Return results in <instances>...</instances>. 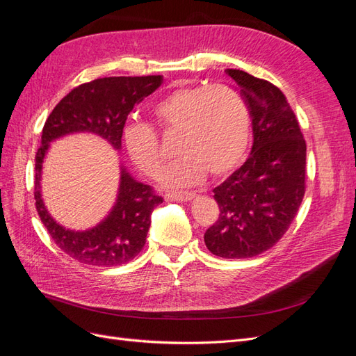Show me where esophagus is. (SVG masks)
<instances>
[{
    "label": "esophagus",
    "mask_w": 356,
    "mask_h": 356,
    "mask_svg": "<svg viewBox=\"0 0 356 356\" xmlns=\"http://www.w3.org/2000/svg\"><path fill=\"white\" fill-rule=\"evenodd\" d=\"M195 197L193 191H168L165 193V199L168 202H187Z\"/></svg>",
    "instance_id": "1"
}]
</instances>
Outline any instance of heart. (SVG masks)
Masks as SVG:
<instances>
[{
    "instance_id": "heart-1",
    "label": "heart",
    "mask_w": 356,
    "mask_h": 356,
    "mask_svg": "<svg viewBox=\"0 0 356 356\" xmlns=\"http://www.w3.org/2000/svg\"><path fill=\"white\" fill-rule=\"evenodd\" d=\"M152 118L153 126L127 124L123 144L134 165L157 178L165 166V154L153 127L165 135L179 132V159L161 178L170 187L197 184L207 172L212 178L225 177L241 165L250 147V105L229 84L178 88L154 104Z\"/></svg>"
}]
</instances>
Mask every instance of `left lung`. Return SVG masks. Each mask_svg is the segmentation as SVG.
Masks as SVG:
<instances>
[{
    "instance_id": "obj_1",
    "label": "left lung",
    "mask_w": 356,
    "mask_h": 356,
    "mask_svg": "<svg viewBox=\"0 0 356 356\" xmlns=\"http://www.w3.org/2000/svg\"><path fill=\"white\" fill-rule=\"evenodd\" d=\"M250 105L251 156L213 188L220 215L204 233L222 258H251L281 241L306 191V141L285 95L270 81L227 70Z\"/></svg>"
}]
</instances>
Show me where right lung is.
I'll return each mask as SVG.
<instances>
[{"label": "right lung", "mask_w": 356, "mask_h": 356, "mask_svg": "<svg viewBox=\"0 0 356 356\" xmlns=\"http://www.w3.org/2000/svg\"><path fill=\"white\" fill-rule=\"evenodd\" d=\"M163 81L161 75L105 77L80 84L53 108L42 127L35 154L34 197L37 212L51 239L60 250L83 264L113 267L126 264L141 252L152 224V212L163 197L152 186L135 181L122 168L117 202L101 224L92 230L63 229L50 217L41 199L40 181L44 156L53 139L74 132H92L115 149L122 147L126 118L136 104L152 95Z\"/></svg>", "instance_id": "add662e5"}]
</instances>
